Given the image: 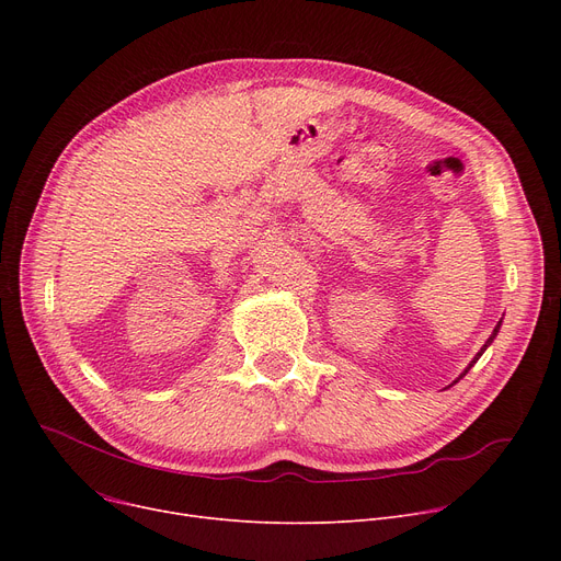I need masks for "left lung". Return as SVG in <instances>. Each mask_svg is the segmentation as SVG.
<instances>
[{
    "label": "left lung",
    "mask_w": 561,
    "mask_h": 561,
    "mask_svg": "<svg viewBox=\"0 0 561 561\" xmlns=\"http://www.w3.org/2000/svg\"><path fill=\"white\" fill-rule=\"evenodd\" d=\"M500 325H503V320H500V322H497V325H495V330H493V334H491V336H489V339H486V343H484V345H482V347H480V352H478V355H476V357H473V362H470V364H468V368H466V370H463V373H461V375H459V377H457V379H455V381H453V385H450V387H455V385H457V381H459V379H461V377H463V375H466V373H468V370H470V368H473V366H476V364H478V359H480V357H482V355H484V350H486V347H489V345H491V343H493V339H495V336H497V332H500ZM450 387H448V389H450Z\"/></svg>",
    "instance_id": "obj_1"
}]
</instances>
